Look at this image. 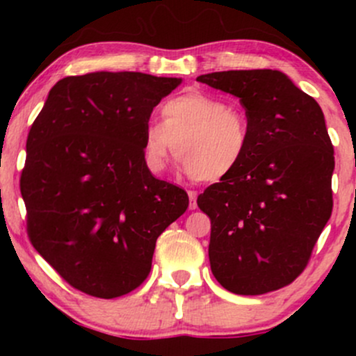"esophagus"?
Listing matches in <instances>:
<instances>
[{"label":"esophagus","mask_w":356,"mask_h":356,"mask_svg":"<svg viewBox=\"0 0 356 356\" xmlns=\"http://www.w3.org/2000/svg\"><path fill=\"white\" fill-rule=\"evenodd\" d=\"M187 194H189V209L194 211L197 207V194L194 191H189Z\"/></svg>","instance_id":"1"}]
</instances>
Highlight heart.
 I'll return each mask as SVG.
<instances>
[{
    "mask_svg": "<svg viewBox=\"0 0 356 356\" xmlns=\"http://www.w3.org/2000/svg\"><path fill=\"white\" fill-rule=\"evenodd\" d=\"M162 117V124H147L142 137V157L152 172L164 169L175 147L184 172L214 182L229 175L248 152L246 117L219 97L182 93L165 102Z\"/></svg>",
    "mask_w": 356,
    "mask_h": 356,
    "instance_id": "heart-1",
    "label": "heart"
}]
</instances>
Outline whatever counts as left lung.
<instances>
[{
  "label": "left lung",
  "instance_id": "left-lung-1",
  "mask_svg": "<svg viewBox=\"0 0 356 356\" xmlns=\"http://www.w3.org/2000/svg\"><path fill=\"white\" fill-rule=\"evenodd\" d=\"M197 81L246 108L248 152L197 197L211 218L212 275L234 295L293 283L333 209V145L313 97L280 70H229Z\"/></svg>",
  "mask_w": 356,
  "mask_h": 356
}]
</instances>
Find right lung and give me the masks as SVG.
Wrapping results in <instances>:
<instances>
[{"instance_id": "obj_1", "label": "right lung", "mask_w": 356, "mask_h": 356, "mask_svg": "<svg viewBox=\"0 0 356 356\" xmlns=\"http://www.w3.org/2000/svg\"><path fill=\"white\" fill-rule=\"evenodd\" d=\"M182 79L92 72L56 81L26 140L22 195L36 251L73 288L97 298L136 289L155 241L189 206L150 174L142 137Z\"/></svg>"}]
</instances>
